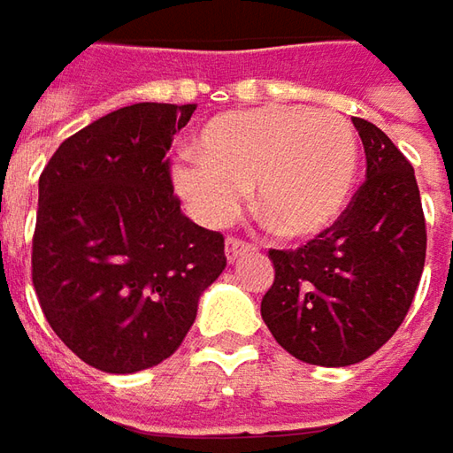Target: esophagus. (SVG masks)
I'll return each mask as SVG.
<instances>
[{
    "instance_id": "34e87169",
    "label": "esophagus",
    "mask_w": 453,
    "mask_h": 453,
    "mask_svg": "<svg viewBox=\"0 0 453 453\" xmlns=\"http://www.w3.org/2000/svg\"><path fill=\"white\" fill-rule=\"evenodd\" d=\"M251 251H257V246L249 244V242H242V239H236V236H229L226 239V258H229V264L234 261H239L246 254H251Z\"/></svg>"
}]
</instances>
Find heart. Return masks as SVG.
Listing matches in <instances>:
<instances>
[{
	"instance_id": "1",
	"label": "heart",
	"mask_w": 453,
	"mask_h": 453,
	"mask_svg": "<svg viewBox=\"0 0 453 453\" xmlns=\"http://www.w3.org/2000/svg\"><path fill=\"white\" fill-rule=\"evenodd\" d=\"M199 157L174 162L173 182L196 219L224 226L254 187L258 217L280 236L335 224L357 174V135L340 113L264 105L209 120Z\"/></svg>"
}]
</instances>
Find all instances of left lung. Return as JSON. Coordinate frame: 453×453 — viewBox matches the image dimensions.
Masks as SVG:
<instances>
[{"instance_id":"8db88e82","label":"left lung","mask_w":453,"mask_h":453,"mask_svg":"<svg viewBox=\"0 0 453 453\" xmlns=\"http://www.w3.org/2000/svg\"><path fill=\"white\" fill-rule=\"evenodd\" d=\"M367 173L340 219L296 251L271 249L261 318L308 365L348 367L388 342L410 311L426 257L414 170L382 130L352 118Z\"/></svg>"}]
</instances>
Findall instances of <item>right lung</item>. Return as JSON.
Listing matches in <instances>:
<instances>
[{
	"label": "right lung",
	"instance_id": "right-lung-1",
	"mask_svg": "<svg viewBox=\"0 0 453 453\" xmlns=\"http://www.w3.org/2000/svg\"><path fill=\"white\" fill-rule=\"evenodd\" d=\"M195 108L135 103L103 115L39 177L34 288L65 348L103 372L167 360L226 266L224 236L182 214L165 160Z\"/></svg>",
	"mask_w": 453,
	"mask_h": 453
}]
</instances>
